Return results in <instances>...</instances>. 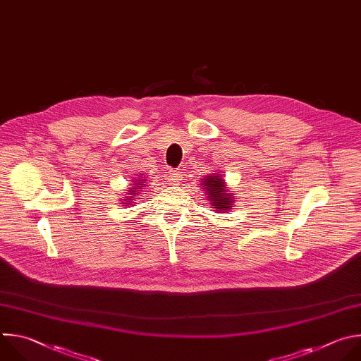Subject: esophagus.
Here are the masks:
<instances>
[{
    "label": "esophagus",
    "mask_w": 361,
    "mask_h": 361,
    "mask_svg": "<svg viewBox=\"0 0 361 361\" xmlns=\"http://www.w3.org/2000/svg\"><path fill=\"white\" fill-rule=\"evenodd\" d=\"M182 178H183V175H182L180 171H169L168 179H169V182H171L172 185H178V183L182 180Z\"/></svg>",
    "instance_id": "esophagus-1"
}]
</instances>
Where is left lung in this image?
<instances>
[{"instance_id":"1","label":"left lung","mask_w":361,"mask_h":361,"mask_svg":"<svg viewBox=\"0 0 361 361\" xmlns=\"http://www.w3.org/2000/svg\"><path fill=\"white\" fill-rule=\"evenodd\" d=\"M203 189H206L212 206L218 212H228L233 207V197L232 195L226 193L228 190L225 189V182L219 176H209L204 179Z\"/></svg>"}]
</instances>
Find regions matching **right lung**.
Instances as JSON below:
<instances>
[{
  "label": "right lung",
  "mask_w": 361,
  "mask_h": 361,
  "mask_svg": "<svg viewBox=\"0 0 361 361\" xmlns=\"http://www.w3.org/2000/svg\"><path fill=\"white\" fill-rule=\"evenodd\" d=\"M142 183H143V182H142ZM135 185H136V186H137V188H132V189H133V190H130V192H132V193H133V192H135V189H136V190H139V189H140V186H139V185H140V183H135ZM130 197H132V196H128V197H126V199H128V200H129V199H130ZM126 204H128V203H126Z\"/></svg>",
  "instance_id": "add662e5"
}]
</instances>
